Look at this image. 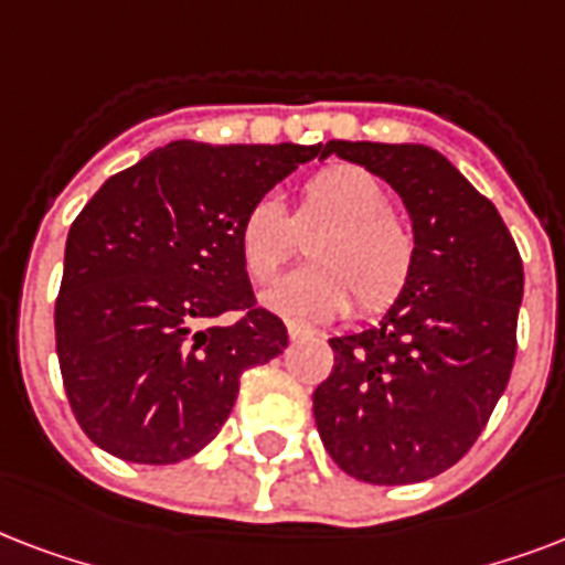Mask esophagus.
Masks as SVG:
<instances>
[{"mask_svg": "<svg viewBox=\"0 0 565 565\" xmlns=\"http://www.w3.org/2000/svg\"><path fill=\"white\" fill-rule=\"evenodd\" d=\"M286 330L291 342H300V339H306V335H312V330L303 327V323H286Z\"/></svg>", "mask_w": 565, "mask_h": 565, "instance_id": "1", "label": "esophagus"}]
</instances>
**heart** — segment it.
<instances>
[{
	"mask_svg": "<svg viewBox=\"0 0 565 565\" xmlns=\"http://www.w3.org/2000/svg\"><path fill=\"white\" fill-rule=\"evenodd\" d=\"M321 223L327 230L309 244L312 265L279 277L265 288L262 303L300 321H327L348 312L353 295L369 315L395 303L413 274V233L392 214L388 188L356 164H332L306 179L295 223L279 196H259L238 226L247 274L256 282L277 274L295 253V226L309 230Z\"/></svg>",
	"mask_w": 565,
	"mask_h": 565,
	"instance_id": "obj_1",
	"label": "heart"
}]
</instances>
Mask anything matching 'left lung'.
<instances>
[{
  "instance_id": "1",
  "label": "left lung",
  "mask_w": 565,
  "mask_h": 565,
  "mask_svg": "<svg viewBox=\"0 0 565 565\" xmlns=\"http://www.w3.org/2000/svg\"><path fill=\"white\" fill-rule=\"evenodd\" d=\"M386 179L413 221L415 262L383 321L330 339L312 409L323 448L351 478L401 487L460 462L504 395L524 270L501 214L424 143L327 141Z\"/></svg>"
}]
</instances>
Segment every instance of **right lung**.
Here are the masks:
<instances>
[{"label":"right lung","instance_id":"obj_1","mask_svg":"<svg viewBox=\"0 0 565 565\" xmlns=\"http://www.w3.org/2000/svg\"><path fill=\"white\" fill-rule=\"evenodd\" d=\"M321 156V143L173 141L105 182L70 226L55 351L87 439L126 462L170 466L217 436L238 380L286 351L253 300L244 212ZM223 311H244L230 328Z\"/></svg>","mask_w":565,"mask_h":565}]
</instances>
